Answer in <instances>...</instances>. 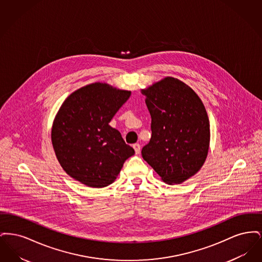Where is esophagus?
Here are the masks:
<instances>
[{"label": "esophagus", "mask_w": 262, "mask_h": 262, "mask_svg": "<svg viewBox=\"0 0 262 262\" xmlns=\"http://www.w3.org/2000/svg\"><path fill=\"white\" fill-rule=\"evenodd\" d=\"M134 148L136 151V154H139L140 153V144L139 143H135L134 144Z\"/></svg>", "instance_id": "1"}]
</instances>
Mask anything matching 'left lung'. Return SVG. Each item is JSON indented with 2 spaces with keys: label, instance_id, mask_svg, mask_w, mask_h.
<instances>
[{
  "label": "left lung",
  "instance_id": "obj_1",
  "mask_svg": "<svg viewBox=\"0 0 262 262\" xmlns=\"http://www.w3.org/2000/svg\"><path fill=\"white\" fill-rule=\"evenodd\" d=\"M151 116V138L141 154L163 181L181 184L206 159L209 119L202 101L186 83L166 77L142 90Z\"/></svg>",
  "mask_w": 262,
  "mask_h": 262
}]
</instances>
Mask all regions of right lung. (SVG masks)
<instances>
[{
    "label": "right lung",
    "mask_w": 262,
    "mask_h": 262,
    "mask_svg": "<svg viewBox=\"0 0 262 262\" xmlns=\"http://www.w3.org/2000/svg\"><path fill=\"white\" fill-rule=\"evenodd\" d=\"M130 96L92 83L63 101L52 127V143L66 173L91 187L111 185L135 150L109 123Z\"/></svg>",
    "instance_id": "add662e5"
}]
</instances>
